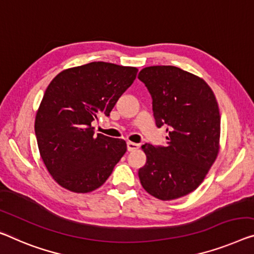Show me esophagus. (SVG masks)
Wrapping results in <instances>:
<instances>
[{
  "mask_svg": "<svg viewBox=\"0 0 254 254\" xmlns=\"http://www.w3.org/2000/svg\"><path fill=\"white\" fill-rule=\"evenodd\" d=\"M138 147H139L138 144L132 143V142H127V150L128 151H135V150H137Z\"/></svg>",
  "mask_w": 254,
  "mask_h": 254,
  "instance_id": "34e87169",
  "label": "esophagus"
}]
</instances>
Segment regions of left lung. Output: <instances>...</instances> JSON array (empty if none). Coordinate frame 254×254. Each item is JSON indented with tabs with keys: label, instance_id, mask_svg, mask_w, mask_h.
Returning <instances> with one entry per match:
<instances>
[{
	"label": "left lung",
	"instance_id": "obj_1",
	"mask_svg": "<svg viewBox=\"0 0 254 254\" xmlns=\"http://www.w3.org/2000/svg\"><path fill=\"white\" fill-rule=\"evenodd\" d=\"M138 79L152 97L155 124L167 127V145L144 144L143 189L170 201L196 190L219 152L220 115L212 89L202 78L174 65L142 69Z\"/></svg>",
	"mask_w": 254,
	"mask_h": 254
}]
</instances>
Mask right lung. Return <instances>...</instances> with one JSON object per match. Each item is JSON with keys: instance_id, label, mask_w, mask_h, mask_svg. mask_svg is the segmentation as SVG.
Here are the masks:
<instances>
[{"instance_id": "right-lung-1", "label": "right lung", "mask_w": 254, "mask_h": 254, "mask_svg": "<svg viewBox=\"0 0 254 254\" xmlns=\"http://www.w3.org/2000/svg\"><path fill=\"white\" fill-rule=\"evenodd\" d=\"M137 71L99 61L65 69L51 81L36 114L35 134L43 162L60 186L88 193L110 176L126 142L95 134L92 123L100 115L110 116Z\"/></svg>"}]
</instances>
